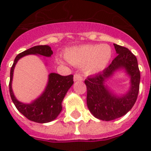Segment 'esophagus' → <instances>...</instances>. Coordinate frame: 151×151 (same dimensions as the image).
<instances>
[{
    "label": "esophagus",
    "mask_w": 151,
    "mask_h": 151,
    "mask_svg": "<svg viewBox=\"0 0 151 151\" xmlns=\"http://www.w3.org/2000/svg\"><path fill=\"white\" fill-rule=\"evenodd\" d=\"M82 76L78 73H76L74 75V81L75 82H77V81H82Z\"/></svg>",
    "instance_id": "1"
}]
</instances>
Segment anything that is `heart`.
Masks as SVG:
<instances>
[{
    "label": "heart",
    "mask_w": 151,
    "mask_h": 151,
    "mask_svg": "<svg viewBox=\"0 0 151 151\" xmlns=\"http://www.w3.org/2000/svg\"><path fill=\"white\" fill-rule=\"evenodd\" d=\"M65 57L76 66H85L88 74H96L106 67L112 57V49L107 45H86L66 50Z\"/></svg>",
    "instance_id": "obj_1"
}]
</instances>
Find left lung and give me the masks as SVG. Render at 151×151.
<instances>
[{"label":"left lung","mask_w":151,"mask_h":151,"mask_svg":"<svg viewBox=\"0 0 151 151\" xmlns=\"http://www.w3.org/2000/svg\"><path fill=\"white\" fill-rule=\"evenodd\" d=\"M118 54L110 65L103 72L88 77L87 105L91 113L101 120L110 121L125 115L134 106L138 97L140 85V71L135 56L128 48L113 44ZM125 68L130 76L131 88L122 96L113 95L105 85V82L117 69Z\"/></svg>","instance_id":"8db88e82"}]
</instances>
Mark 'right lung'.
<instances>
[{"label": "right lung", "instance_id": "right-lung-1", "mask_svg": "<svg viewBox=\"0 0 151 151\" xmlns=\"http://www.w3.org/2000/svg\"><path fill=\"white\" fill-rule=\"evenodd\" d=\"M29 54H39L50 57L53 54L48 45H38L22 52L16 57L10 69L9 83L10 94L17 110L28 119L38 123H46L55 119L62 110V101L70 87L73 84V76H63L57 73L49 75L48 82L43 94L31 104H23L17 101L12 90V79L13 69L17 61L21 57Z\"/></svg>", "mask_w": 151, "mask_h": 151}]
</instances>
